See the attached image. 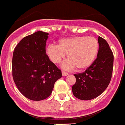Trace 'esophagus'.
Segmentation results:
<instances>
[{
    "label": "esophagus",
    "mask_w": 125,
    "mask_h": 125,
    "mask_svg": "<svg viewBox=\"0 0 125 125\" xmlns=\"http://www.w3.org/2000/svg\"><path fill=\"white\" fill-rule=\"evenodd\" d=\"M62 76H66V75H68V73L67 72H64V71H62Z\"/></svg>",
    "instance_id": "34e87169"
}]
</instances>
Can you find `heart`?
Returning a JSON list of instances; mask_svg holds the SVG:
<instances>
[{
    "label": "heart",
    "mask_w": 125,
    "mask_h": 125,
    "mask_svg": "<svg viewBox=\"0 0 125 125\" xmlns=\"http://www.w3.org/2000/svg\"><path fill=\"white\" fill-rule=\"evenodd\" d=\"M99 51V42L94 37L74 36L63 38L58 45L50 44L46 48V54L54 64L60 63L67 54V61L62 64L66 70L77 67L79 70L89 68L94 62Z\"/></svg>",
    "instance_id": "b5f03b06"
}]
</instances>
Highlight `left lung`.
<instances>
[{"mask_svg": "<svg viewBox=\"0 0 125 125\" xmlns=\"http://www.w3.org/2000/svg\"><path fill=\"white\" fill-rule=\"evenodd\" d=\"M97 57L83 73L74 74L76 82L72 86L73 94L81 100H90L106 89L112 78L114 55L105 40L99 37Z\"/></svg>", "mask_w": 125, "mask_h": 125, "instance_id": "8db88e82", "label": "left lung"}]
</instances>
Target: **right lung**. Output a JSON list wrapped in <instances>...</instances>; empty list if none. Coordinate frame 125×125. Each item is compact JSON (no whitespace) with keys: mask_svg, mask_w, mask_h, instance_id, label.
<instances>
[{"mask_svg":"<svg viewBox=\"0 0 125 125\" xmlns=\"http://www.w3.org/2000/svg\"><path fill=\"white\" fill-rule=\"evenodd\" d=\"M48 33L37 31L16 46L12 59V75L22 94L32 101H41L52 92L55 83L62 77L61 70L46 54Z\"/></svg>","mask_w":125,"mask_h":125,"instance_id":"add662e5","label":"right lung"}]
</instances>
